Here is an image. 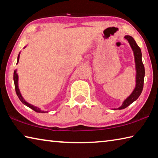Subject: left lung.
<instances>
[{"label":"left lung","mask_w":158,"mask_h":158,"mask_svg":"<svg viewBox=\"0 0 158 158\" xmlns=\"http://www.w3.org/2000/svg\"><path fill=\"white\" fill-rule=\"evenodd\" d=\"M125 38L129 42L131 48L133 51L134 56H135V68H136V85L135 89L133 90L132 93L128 96L123 101L122 105L117 109H123L127 107L128 106L134 102L137 98L139 97L141 92H142L143 87L144 76H145V69L142 62V54L139 47L136 43L133 37L130 35H125Z\"/></svg>","instance_id":"left-lung-1"}]
</instances>
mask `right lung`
<instances>
[{"mask_svg":"<svg viewBox=\"0 0 158 158\" xmlns=\"http://www.w3.org/2000/svg\"><path fill=\"white\" fill-rule=\"evenodd\" d=\"M24 47V48H25ZM19 55H20V53H19L18 55V57H17V64L19 63ZM13 79H14V82H15V90H16V93H17V95L18 96L19 99L20 101L22 102L23 105H25L26 106H28L29 108H31V109H33L36 112H38V113H46L47 111H42L40 109L39 107H37V106H35L33 105H31V104H29L28 102H27L22 97V95H21V93H20V90L19 89V84H18V80H19V77H18V74L17 73V69H15L14 71V77H13Z\"/></svg>","mask_w":158,"mask_h":158,"instance_id":"1","label":"right lung"}]
</instances>
